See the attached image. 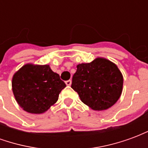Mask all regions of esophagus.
Masks as SVG:
<instances>
[{"label":"esophagus","mask_w":148,"mask_h":148,"mask_svg":"<svg viewBox=\"0 0 148 148\" xmlns=\"http://www.w3.org/2000/svg\"><path fill=\"white\" fill-rule=\"evenodd\" d=\"M65 82H66V86H71L72 82H71V80H68V81H66Z\"/></svg>","instance_id":"obj_1"}]
</instances>
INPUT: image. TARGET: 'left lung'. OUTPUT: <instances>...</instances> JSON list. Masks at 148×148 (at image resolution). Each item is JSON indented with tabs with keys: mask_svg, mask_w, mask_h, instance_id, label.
<instances>
[{
	"mask_svg": "<svg viewBox=\"0 0 148 148\" xmlns=\"http://www.w3.org/2000/svg\"><path fill=\"white\" fill-rule=\"evenodd\" d=\"M124 78L117 66L109 59L97 57L88 63L77 65L71 88L81 101L95 111L109 109L120 98Z\"/></svg>",
	"mask_w": 148,
	"mask_h": 148,
	"instance_id": "left-lung-1",
	"label": "left lung"
}]
</instances>
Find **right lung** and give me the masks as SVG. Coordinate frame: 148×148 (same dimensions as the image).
<instances>
[{
    "instance_id": "add662e5",
    "label": "right lung",
    "mask_w": 148,
    "mask_h": 148,
    "mask_svg": "<svg viewBox=\"0 0 148 148\" xmlns=\"http://www.w3.org/2000/svg\"><path fill=\"white\" fill-rule=\"evenodd\" d=\"M66 84L49 65L27 63L12 76V89L15 99L24 111L41 114L58 99Z\"/></svg>"
}]
</instances>
